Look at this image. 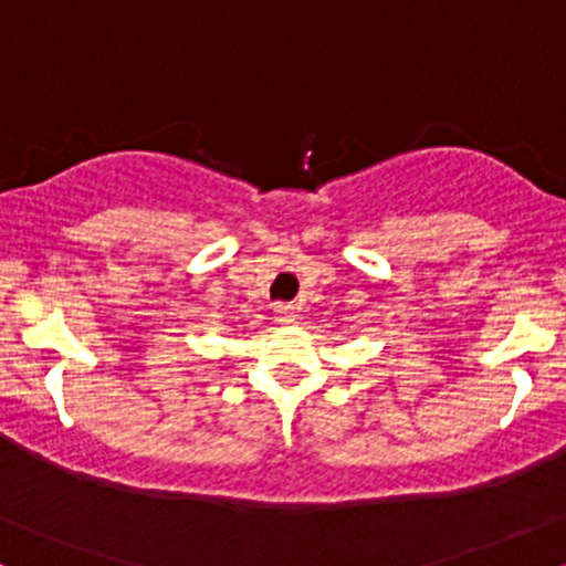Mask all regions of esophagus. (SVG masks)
I'll use <instances>...</instances> for the list:
<instances>
[{
	"instance_id": "obj_1",
	"label": "esophagus",
	"mask_w": 566,
	"mask_h": 566,
	"mask_svg": "<svg viewBox=\"0 0 566 566\" xmlns=\"http://www.w3.org/2000/svg\"><path fill=\"white\" fill-rule=\"evenodd\" d=\"M275 318L281 321V324H296L294 307L285 305V302H277V305H275Z\"/></svg>"
}]
</instances>
